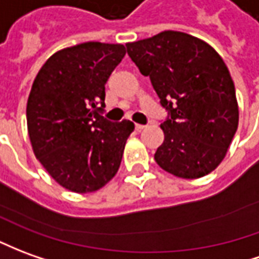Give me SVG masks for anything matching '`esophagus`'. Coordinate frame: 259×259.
Returning a JSON list of instances; mask_svg holds the SVG:
<instances>
[{"label":"esophagus","instance_id":"1","mask_svg":"<svg viewBox=\"0 0 259 259\" xmlns=\"http://www.w3.org/2000/svg\"><path fill=\"white\" fill-rule=\"evenodd\" d=\"M135 127H136V130H137V132H142V130L146 129V126H144V124H136Z\"/></svg>","mask_w":259,"mask_h":259}]
</instances>
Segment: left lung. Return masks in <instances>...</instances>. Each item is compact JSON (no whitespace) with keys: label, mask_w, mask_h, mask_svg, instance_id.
<instances>
[{"label":"left lung","mask_w":259,"mask_h":259,"mask_svg":"<svg viewBox=\"0 0 259 259\" xmlns=\"http://www.w3.org/2000/svg\"><path fill=\"white\" fill-rule=\"evenodd\" d=\"M126 49L168 112L155 162L185 180L211 172L238 126L236 88L223 59L206 41L175 30L126 43Z\"/></svg>","instance_id":"8db88e82"}]
</instances>
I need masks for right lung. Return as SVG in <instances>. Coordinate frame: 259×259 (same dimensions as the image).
I'll return each instance as SVG.
<instances>
[{"label":"right lung","instance_id":"1","mask_svg":"<svg viewBox=\"0 0 259 259\" xmlns=\"http://www.w3.org/2000/svg\"><path fill=\"white\" fill-rule=\"evenodd\" d=\"M124 54L123 45L81 43L49 57L33 81L26 105L32 148L68 191H98L119 169L135 124L113 123L99 113L105 84Z\"/></svg>","mask_w":259,"mask_h":259}]
</instances>
